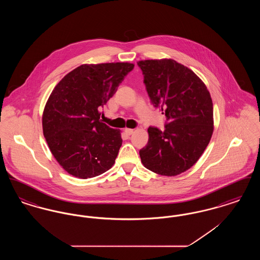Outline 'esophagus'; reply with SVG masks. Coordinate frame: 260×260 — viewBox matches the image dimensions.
<instances>
[{
  "mask_svg": "<svg viewBox=\"0 0 260 260\" xmlns=\"http://www.w3.org/2000/svg\"><path fill=\"white\" fill-rule=\"evenodd\" d=\"M134 132H135V129H133V128H125V129H124V133H125L127 136H132V135L134 134Z\"/></svg>",
  "mask_w": 260,
  "mask_h": 260,
  "instance_id": "1",
  "label": "esophagus"
}]
</instances>
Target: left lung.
<instances>
[{"label": "left lung", "mask_w": 260, "mask_h": 260, "mask_svg": "<svg viewBox=\"0 0 260 260\" xmlns=\"http://www.w3.org/2000/svg\"><path fill=\"white\" fill-rule=\"evenodd\" d=\"M137 64L151 102L161 107L168 121L164 131L149 126L148 143L139 151L141 162L161 175L184 173L197 162L213 133L210 91L191 69L173 59Z\"/></svg>", "instance_id": "1"}]
</instances>
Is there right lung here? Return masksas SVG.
<instances>
[{"label":"right lung","instance_id":"obj_1","mask_svg":"<svg viewBox=\"0 0 260 260\" xmlns=\"http://www.w3.org/2000/svg\"><path fill=\"white\" fill-rule=\"evenodd\" d=\"M134 67L128 62L83 64L51 91L43 112V133L51 154L69 174L91 178L115 164L121 131L99 120V108Z\"/></svg>","mask_w":260,"mask_h":260}]
</instances>
